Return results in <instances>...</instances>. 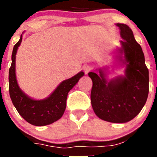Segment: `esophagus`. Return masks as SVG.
Returning <instances> with one entry per match:
<instances>
[{"label": "esophagus", "instance_id": "34e87169", "mask_svg": "<svg viewBox=\"0 0 157 157\" xmlns=\"http://www.w3.org/2000/svg\"><path fill=\"white\" fill-rule=\"evenodd\" d=\"M83 69H84V72H85V74H87L88 73L90 72V71H91V70H92V67H91V66L86 65V66H84V67H83Z\"/></svg>", "mask_w": 157, "mask_h": 157}]
</instances>
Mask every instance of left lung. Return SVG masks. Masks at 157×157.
Segmentation results:
<instances>
[{
  "label": "left lung",
  "instance_id": "left-lung-1",
  "mask_svg": "<svg viewBox=\"0 0 157 157\" xmlns=\"http://www.w3.org/2000/svg\"><path fill=\"white\" fill-rule=\"evenodd\" d=\"M120 29L121 47L117 48L110 65L90 72L93 81L91 104L95 114L104 121L126 123L135 118L147 102L149 93V71L140 45L132 30L123 23H116ZM121 65L126 67L124 75L109 80L111 71Z\"/></svg>",
  "mask_w": 157,
  "mask_h": 157
}]
</instances>
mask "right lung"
<instances>
[{"label": "right lung", "mask_w": 157, "mask_h": 157, "mask_svg": "<svg viewBox=\"0 0 157 157\" xmlns=\"http://www.w3.org/2000/svg\"><path fill=\"white\" fill-rule=\"evenodd\" d=\"M23 35L14 45L12 64L9 70V92L13 104L17 112L33 125L45 126L52 124L62 117L66 109L67 94L79 81L83 71L61 82L50 95L43 99H35L28 96L19 86L16 76V55L22 42Z\"/></svg>", "instance_id": "obj_1"}]
</instances>
